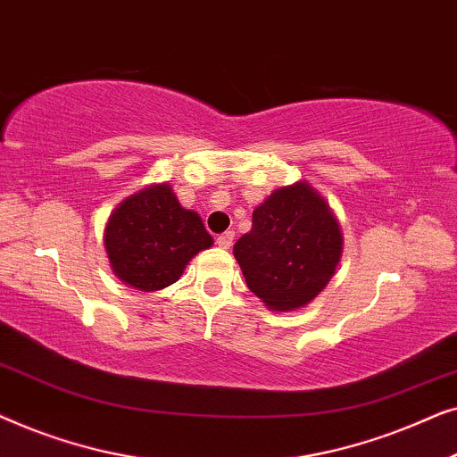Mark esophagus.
<instances>
[{
	"label": "esophagus",
	"instance_id": "34e87169",
	"mask_svg": "<svg viewBox=\"0 0 457 457\" xmlns=\"http://www.w3.org/2000/svg\"><path fill=\"white\" fill-rule=\"evenodd\" d=\"M233 241H235V233H233V230H227V233L218 235V239H216L218 247H222V249H230V247H233Z\"/></svg>",
	"mask_w": 457,
	"mask_h": 457
}]
</instances>
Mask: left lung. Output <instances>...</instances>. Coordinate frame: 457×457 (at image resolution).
Instances as JSON below:
<instances>
[{
	"mask_svg": "<svg viewBox=\"0 0 457 457\" xmlns=\"http://www.w3.org/2000/svg\"><path fill=\"white\" fill-rule=\"evenodd\" d=\"M341 252L339 222L305 180L264 199L233 249L249 291L274 312L308 305L333 278Z\"/></svg>",
	"mask_w": 457,
	"mask_h": 457,
	"instance_id": "obj_1",
	"label": "left lung"
}]
</instances>
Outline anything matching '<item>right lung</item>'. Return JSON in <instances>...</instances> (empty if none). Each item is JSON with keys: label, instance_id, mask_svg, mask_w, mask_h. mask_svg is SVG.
<instances>
[{"label": "right lung", "instance_id": "add662e5", "mask_svg": "<svg viewBox=\"0 0 457 457\" xmlns=\"http://www.w3.org/2000/svg\"><path fill=\"white\" fill-rule=\"evenodd\" d=\"M212 243L202 218L179 204L168 183L124 199L104 230L112 270L124 285L147 293L177 283L193 255Z\"/></svg>", "mask_w": 457, "mask_h": 457}]
</instances>
